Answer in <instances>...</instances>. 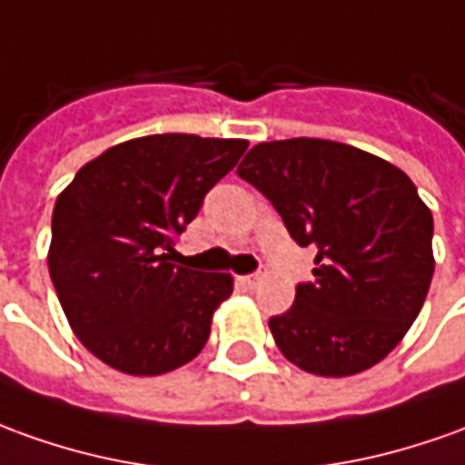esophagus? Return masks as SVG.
<instances>
[{
    "label": "esophagus",
    "mask_w": 465,
    "mask_h": 465,
    "mask_svg": "<svg viewBox=\"0 0 465 465\" xmlns=\"http://www.w3.org/2000/svg\"><path fill=\"white\" fill-rule=\"evenodd\" d=\"M263 281V273H251V275H242V283L248 288H255L258 283Z\"/></svg>",
    "instance_id": "esophagus-1"
}]
</instances>
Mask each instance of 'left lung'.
Listing matches in <instances>:
<instances>
[{"label":"left lung","instance_id":"left-lung-1","mask_svg":"<svg viewBox=\"0 0 465 465\" xmlns=\"http://www.w3.org/2000/svg\"><path fill=\"white\" fill-rule=\"evenodd\" d=\"M238 174L271 200L313 281L268 326L303 372L349 377L382 361L408 334L435 271L433 214L385 159L326 139L263 141Z\"/></svg>","mask_w":465,"mask_h":465}]
</instances>
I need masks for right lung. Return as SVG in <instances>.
Returning a JSON list of instances; mask_svg holds the SVG:
<instances>
[{"label":"right lung","instance_id":"add662e5","mask_svg":"<svg viewBox=\"0 0 465 465\" xmlns=\"http://www.w3.org/2000/svg\"><path fill=\"white\" fill-rule=\"evenodd\" d=\"M245 149V139L141 136L80 166L57 194L47 268L67 324L104 364L153 377L207 344L232 275L174 265L169 252Z\"/></svg>","mask_w":465,"mask_h":465}]
</instances>
